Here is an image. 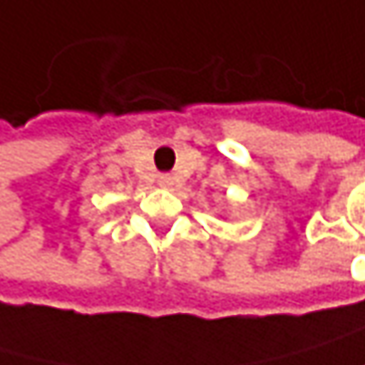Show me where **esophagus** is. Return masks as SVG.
<instances>
[{
    "instance_id": "obj_1",
    "label": "esophagus",
    "mask_w": 365,
    "mask_h": 365,
    "mask_svg": "<svg viewBox=\"0 0 365 365\" xmlns=\"http://www.w3.org/2000/svg\"><path fill=\"white\" fill-rule=\"evenodd\" d=\"M173 184H175V179H173L170 175H161V177H159V186H161V188H170Z\"/></svg>"
}]
</instances>
